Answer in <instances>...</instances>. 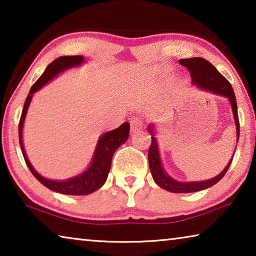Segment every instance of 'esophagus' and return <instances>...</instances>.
Here are the masks:
<instances>
[{
  "label": "esophagus",
  "mask_w": 256,
  "mask_h": 256,
  "mask_svg": "<svg viewBox=\"0 0 256 256\" xmlns=\"http://www.w3.org/2000/svg\"><path fill=\"white\" fill-rule=\"evenodd\" d=\"M130 125H131V133L136 134L142 128V120L138 118H133L131 122H130Z\"/></svg>",
  "instance_id": "obj_1"
}]
</instances>
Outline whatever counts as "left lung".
I'll return each instance as SVG.
<instances>
[{
	"mask_svg": "<svg viewBox=\"0 0 256 256\" xmlns=\"http://www.w3.org/2000/svg\"><path fill=\"white\" fill-rule=\"evenodd\" d=\"M180 63L183 66L188 68L190 74L192 76V81L194 84H196L198 88H202L208 92L222 94L224 97H227L229 102L232 104L234 118H235L236 123V130H237V141L240 138V120H238V112H237V102L236 97L234 94L232 86L229 84V81L224 78L222 73L218 72V70L212 66L210 62L202 58H183L180 60ZM149 131L151 133V144L148 152L149 158V167L152 178L156 182V184L160 188L170 190L172 193H192L198 192V190H206L208 188H211L214 184L222 178L226 174L229 166H230L232 160L228 162L226 168L220 172L218 176L214 177V178L203 180V182H190V183H182V182H177L172 180L170 176H168L162 167V162H160L159 157V150L157 146V141L152 134V126H149Z\"/></svg>",
	"mask_w": 256,
	"mask_h": 256,
	"instance_id": "obj_1",
	"label": "left lung"
}]
</instances>
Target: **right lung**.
<instances>
[{
  "instance_id": "1",
  "label": "right lung",
  "mask_w": 256,
  "mask_h": 256,
  "mask_svg": "<svg viewBox=\"0 0 256 256\" xmlns=\"http://www.w3.org/2000/svg\"><path fill=\"white\" fill-rule=\"evenodd\" d=\"M84 62V58L80 55L74 56H60V58L54 60L46 68L45 72L40 76L30 89L27 99H26L22 112H21V118L19 122V142L22 151L24 162L27 164L29 170L40 183L46 186L54 192L60 194H68V196H86L94 192V190L102 188L107 180L108 172L110 170V164L112 154L120 146H122L125 141L128 140L130 133V124L128 122L123 123L120 128L112 130L104 134L99 138L96 151H94L92 162L90 164L88 170L84 172L73 177L71 180H50L45 177L40 176L38 172L34 170L29 160L26 156L24 144H22V128L26 114H27L29 104L32 102L34 94L40 90L42 86L46 84L47 82L52 80V78L58 76L60 72L66 70L68 68H73L79 66Z\"/></svg>"
}]
</instances>
